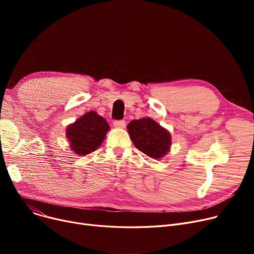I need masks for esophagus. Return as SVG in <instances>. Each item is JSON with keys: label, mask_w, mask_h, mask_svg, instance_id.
I'll use <instances>...</instances> for the list:
<instances>
[{"label": "esophagus", "mask_w": 254, "mask_h": 254, "mask_svg": "<svg viewBox=\"0 0 254 254\" xmlns=\"http://www.w3.org/2000/svg\"><path fill=\"white\" fill-rule=\"evenodd\" d=\"M113 125H114V127H115L124 128V127H126L127 123H126V120H123V119H122V120H114Z\"/></svg>", "instance_id": "1"}]
</instances>
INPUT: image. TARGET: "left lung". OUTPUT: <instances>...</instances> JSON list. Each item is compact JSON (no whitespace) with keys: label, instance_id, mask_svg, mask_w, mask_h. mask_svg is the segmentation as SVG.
Segmentation results:
<instances>
[{"label":"left lung","instance_id":"obj_1","mask_svg":"<svg viewBox=\"0 0 254 254\" xmlns=\"http://www.w3.org/2000/svg\"><path fill=\"white\" fill-rule=\"evenodd\" d=\"M128 134L136 147L153 158H161L167 154L171 145L170 132L149 117L130 122L127 126Z\"/></svg>","mask_w":254,"mask_h":254}]
</instances>
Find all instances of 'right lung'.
<instances>
[{"label": "right lung", "instance_id": "right-lung-1", "mask_svg": "<svg viewBox=\"0 0 254 254\" xmlns=\"http://www.w3.org/2000/svg\"><path fill=\"white\" fill-rule=\"evenodd\" d=\"M108 129L106 120L91 111L66 127V138L75 153L86 155L100 147Z\"/></svg>", "mask_w": 254, "mask_h": 254}]
</instances>
